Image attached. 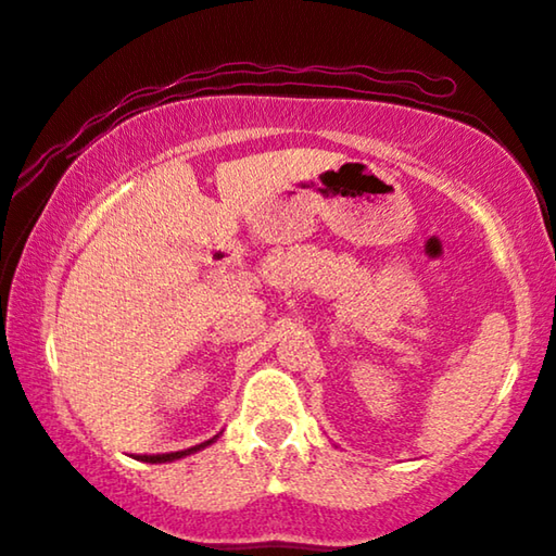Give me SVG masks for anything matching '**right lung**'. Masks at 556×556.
Instances as JSON below:
<instances>
[{
	"mask_svg": "<svg viewBox=\"0 0 556 556\" xmlns=\"http://www.w3.org/2000/svg\"><path fill=\"white\" fill-rule=\"evenodd\" d=\"M216 438H218V434H216ZM216 438H213V440H205V442H201V445H195V447L180 450V453H165V455H139L137 460H142V463H173V460H180V457H185V455H192V453H198V450L208 447L211 442H216Z\"/></svg>",
	"mask_w": 556,
	"mask_h": 556,
	"instance_id": "obj_1",
	"label": "right lung"
}]
</instances>
